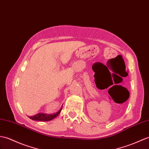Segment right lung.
<instances>
[{
    "label": "right lung",
    "instance_id": "obj_1",
    "mask_svg": "<svg viewBox=\"0 0 149 149\" xmlns=\"http://www.w3.org/2000/svg\"><path fill=\"white\" fill-rule=\"evenodd\" d=\"M63 105L61 106V109L58 110L56 113H46L43 112L38 113L36 115H34L33 116H29L30 119H32L33 120H39V121H49V120H51L53 119L55 117H57L60 113L61 112V110L62 109Z\"/></svg>",
    "mask_w": 149,
    "mask_h": 149
}]
</instances>
